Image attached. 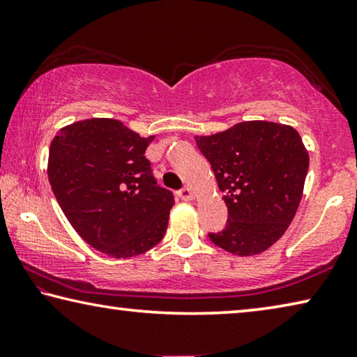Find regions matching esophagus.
<instances>
[{"mask_svg":"<svg viewBox=\"0 0 357 357\" xmlns=\"http://www.w3.org/2000/svg\"><path fill=\"white\" fill-rule=\"evenodd\" d=\"M178 195H179V199H183V200H192L194 199V192H192V189H189V188H184V189H181L179 192H178Z\"/></svg>","mask_w":357,"mask_h":357,"instance_id":"34e87169","label":"esophagus"}]
</instances>
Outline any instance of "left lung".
Returning a JSON list of instances; mask_svg holds the SVG:
<instances>
[{
	"label": "left lung",
	"mask_w": 357,
	"mask_h": 357,
	"mask_svg": "<svg viewBox=\"0 0 357 357\" xmlns=\"http://www.w3.org/2000/svg\"><path fill=\"white\" fill-rule=\"evenodd\" d=\"M195 142L227 206L226 227L210 241L238 257L268 250L294 220L305 188L310 155L298 131L255 120Z\"/></svg>",
	"instance_id": "1"
}]
</instances>
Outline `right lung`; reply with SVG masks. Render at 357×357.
I'll list each match as a JSON object with an SVG mask.
<instances>
[{
  "instance_id": "obj_1",
  "label": "right lung",
  "mask_w": 357,
  "mask_h": 357,
  "mask_svg": "<svg viewBox=\"0 0 357 357\" xmlns=\"http://www.w3.org/2000/svg\"><path fill=\"white\" fill-rule=\"evenodd\" d=\"M141 137L121 121L91 119L57 132L47 178L79 237L112 258L155 247L167 232L174 197L153 178Z\"/></svg>"
}]
</instances>
